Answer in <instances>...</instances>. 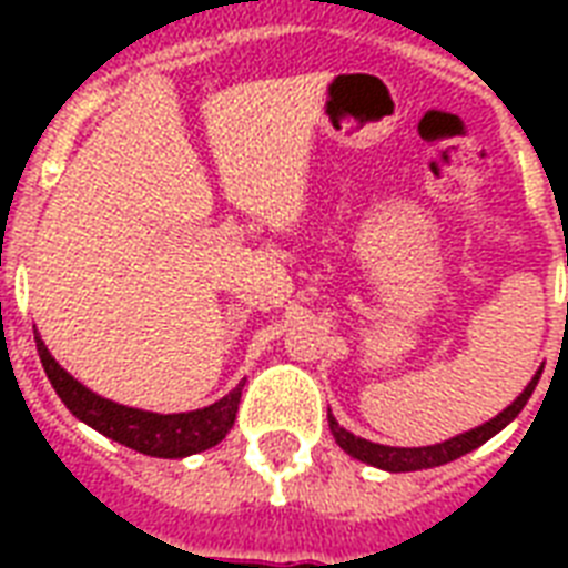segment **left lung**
<instances>
[{"instance_id": "8db88e82", "label": "left lung", "mask_w": 568, "mask_h": 568, "mask_svg": "<svg viewBox=\"0 0 568 568\" xmlns=\"http://www.w3.org/2000/svg\"><path fill=\"white\" fill-rule=\"evenodd\" d=\"M539 374H542V368L534 374V379L525 386V392H521V395L516 397L504 413H498L486 424L475 427V430L459 433V436L439 442V445H424V448H392V445H377V442H368L363 439V436H354V433L345 430V427H342V424H338L329 413H327V422L333 436H336L338 448L347 450L354 459H363V463L383 468V471H422V468L454 463V459H459L463 454H468V450L480 448V445L493 439L498 430H504V427H507V424H510L521 409H525L528 397L534 395V388H537Z\"/></svg>"}]
</instances>
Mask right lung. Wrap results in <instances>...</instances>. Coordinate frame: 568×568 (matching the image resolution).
I'll use <instances>...</instances> for the list:
<instances>
[{
    "mask_svg": "<svg viewBox=\"0 0 568 568\" xmlns=\"http://www.w3.org/2000/svg\"><path fill=\"white\" fill-rule=\"evenodd\" d=\"M34 342H38L43 372H47L49 383L55 388V395L64 400L67 409L88 427L100 430L102 436H109L120 445H126V448L138 450V454L164 459L191 457V454H200V450H209L212 445H217L235 424L244 383L232 388L230 395H223L217 404L194 409V413H144V409H135V406L114 404V400L93 395L91 388H84L79 379L70 377L52 359L40 336H34Z\"/></svg>",
    "mask_w": 568,
    "mask_h": 568,
    "instance_id": "right-lung-1",
    "label": "right lung"
}]
</instances>
